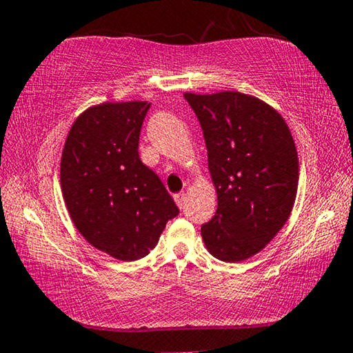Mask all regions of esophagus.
Listing matches in <instances>:
<instances>
[{
    "label": "esophagus",
    "instance_id": "esophagus-1",
    "mask_svg": "<svg viewBox=\"0 0 353 353\" xmlns=\"http://www.w3.org/2000/svg\"><path fill=\"white\" fill-rule=\"evenodd\" d=\"M174 200H176V205L182 210V208L185 206V192L176 193V195H174Z\"/></svg>",
    "mask_w": 353,
    "mask_h": 353
}]
</instances>
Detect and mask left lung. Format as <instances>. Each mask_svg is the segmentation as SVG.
I'll use <instances>...</instances> for the list:
<instances>
[{"mask_svg": "<svg viewBox=\"0 0 353 353\" xmlns=\"http://www.w3.org/2000/svg\"><path fill=\"white\" fill-rule=\"evenodd\" d=\"M183 96L200 120L217 193L203 241L219 261L250 259L281 230L294 206L299 158L290 128L274 107L250 94Z\"/></svg>", "mask_w": 353, "mask_h": 353, "instance_id": "8db88e82", "label": "left lung"}]
</instances>
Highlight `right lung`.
Here are the masks:
<instances>
[{"mask_svg": "<svg viewBox=\"0 0 353 353\" xmlns=\"http://www.w3.org/2000/svg\"><path fill=\"white\" fill-rule=\"evenodd\" d=\"M150 103L102 102L68 131L61 188L73 224L89 245L118 261H137L179 214L172 196L139 158V136Z\"/></svg>", "mask_w": 353, "mask_h": 353, "instance_id": "obj_1", "label": "right lung"}]
</instances>
